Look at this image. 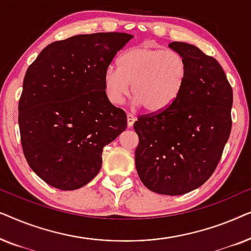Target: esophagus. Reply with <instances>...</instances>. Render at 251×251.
Segmentation results:
<instances>
[{"label": "esophagus", "mask_w": 251, "mask_h": 251, "mask_svg": "<svg viewBox=\"0 0 251 251\" xmlns=\"http://www.w3.org/2000/svg\"><path fill=\"white\" fill-rule=\"evenodd\" d=\"M126 121H128V128H131L133 123L136 121L135 115L131 114V113H128V114H126Z\"/></svg>", "instance_id": "34e87169"}]
</instances>
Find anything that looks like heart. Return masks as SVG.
<instances>
[{
    "label": "heart",
    "mask_w": 251,
    "mask_h": 251,
    "mask_svg": "<svg viewBox=\"0 0 251 251\" xmlns=\"http://www.w3.org/2000/svg\"><path fill=\"white\" fill-rule=\"evenodd\" d=\"M188 73L187 60L173 50L143 44L126 51L119 67L104 72V87L113 105L122 104L131 92L135 104L150 113L162 112L180 95Z\"/></svg>",
    "instance_id": "heart-1"
}]
</instances>
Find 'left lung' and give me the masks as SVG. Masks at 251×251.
Instances as JSON below:
<instances>
[{"mask_svg":"<svg viewBox=\"0 0 251 251\" xmlns=\"http://www.w3.org/2000/svg\"><path fill=\"white\" fill-rule=\"evenodd\" d=\"M169 47L187 60L186 82L173 105L133 123L135 161L149 190L181 195L204 184L221 160L232 129L233 91L215 58L188 43Z\"/></svg>","mask_w":251,"mask_h":251,"instance_id":"8db88e82","label":"left lung"}]
</instances>
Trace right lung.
<instances>
[{
    "instance_id": "1",
    "label": "right lung",
    "mask_w": 251,
    "mask_h": 251,
    "mask_svg": "<svg viewBox=\"0 0 251 251\" xmlns=\"http://www.w3.org/2000/svg\"><path fill=\"white\" fill-rule=\"evenodd\" d=\"M132 35L81 34L49 44L27 68L18 105L24 155L41 179L77 190L97 176L102 149L126 129L104 72Z\"/></svg>"
}]
</instances>
